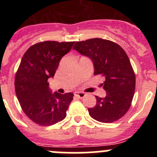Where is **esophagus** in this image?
I'll list each match as a JSON object with an SVG mask.
<instances>
[{"mask_svg": "<svg viewBox=\"0 0 157 157\" xmlns=\"http://www.w3.org/2000/svg\"><path fill=\"white\" fill-rule=\"evenodd\" d=\"M74 95H75V96L80 98V99H81V98H83L86 96V94H85L84 93H83V92H75V93H74Z\"/></svg>", "mask_w": 157, "mask_h": 157, "instance_id": "34e87169", "label": "esophagus"}]
</instances>
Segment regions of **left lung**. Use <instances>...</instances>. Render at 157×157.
Wrapping results in <instances>:
<instances>
[{
	"label": "left lung",
	"mask_w": 157,
	"mask_h": 157,
	"mask_svg": "<svg viewBox=\"0 0 157 157\" xmlns=\"http://www.w3.org/2000/svg\"><path fill=\"white\" fill-rule=\"evenodd\" d=\"M73 48L90 58L95 75L105 78L102 85L106 96H96V105L88 109L90 116L103 123L113 122L124 116L135 90V74L124 49L112 41L99 38L77 42Z\"/></svg>",
	"instance_id": "1"
}]
</instances>
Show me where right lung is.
<instances>
[{
	"label": "right lung",
	"mask_w": 157,
	"mask_h": 157,
	"mask_svg": "<svg viewBox=\"0 0 157 157\" xmlns=\"http://www.w3.org/2000/svg\"><path fill=\"white\" fill-rule=\"evenodd\" d=\"M74 42L45 41L25 52L15 77V91L21 108L33 122L42 126L64 119L74 94L52 93L48 79L55 76L60 61Z\"/></svg>",
	"instance_id": "1"
}]
</instances>
